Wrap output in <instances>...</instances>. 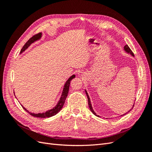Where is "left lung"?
<instances>
[{
    "mask_svg": "<svg viewBox=\"0 0 152 152\" xmlns=\"http://www.w3.org/2000/svg\"><path fill=\"white\" fill-rule=\"evenodd\" d=\"M124 50H126V51L127 53H129V54H131L132 56H134V54H133V53L132 52V50H131V49L129 48V46L127 45H126L125 46H124ZM85 91H86V95H87V99H88V104H89V108H90V110H91V111L92 112V113H93L94 115H95L96 116H99V115H96V113L94 112V111L93 110V107H92V105H91V100H90V98H89V95H88V93H87V91H86V90H85ZM134 104L132 105V108L129 110V111H128L127 112H130L131 110L133 108V107H134ZM126 114V113H125ZM125 114H124V115H125Z\"/></svg>",
    "mask_w": 152,
    "mask_h": 152,
    "instance_id": "1",
    "label": "left lung"
}]
</instances>
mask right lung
Returning <instances> with one entry per match:
<instances>
[{
  "label": "right lung",
  "mask_w": 152,
  "mask_h": 152,
  "mask_svg": "<svg viewBox=\"0 0 152 152\" xmlns=\"http://www.w3.org/2000/svg\"><path fill=\"white\" fill-rule=\"evenodd\" d=\"M41 37H42V33H39L38 34H36V35H34L33 37H31L25 43V44L23 45V47L22 48L21 51H20V54H21L23 52H24L25 50L27 48H28L32 43H34V42H35V41L39 40L41 38ZM75 75H72L67 80V81L65 82V86H64V87H63V92H62L61 98H60V99H59V102L57 103V104L55 106V107L53 108L50 109L49 110H48V111H46L45 112L34 113H31V112H29L28 110H27L25 107H23V105H21H21L22 106V107L23 108V109L25 110V111H26L28 113H30V115H31V116L35 117L48 118V117H50L55 115L57 114L59 111H60L61 108H63L64 104H65L66 98L68 94V91H69V87H70V82L73 79V78H75Z\"/></svg>",
  "instance_id": "right-lung-1"
}]
</instances>
